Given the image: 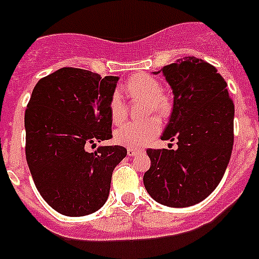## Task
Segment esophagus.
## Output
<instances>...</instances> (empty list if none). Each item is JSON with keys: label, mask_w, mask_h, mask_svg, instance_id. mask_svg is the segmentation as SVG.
<instances>
[{"label": "esophagus", "mask_w": 259, "mask_h": 259, "mask_svg": "<svg viewBox=\"0 0 259 259\" xmlns=\"http://www.w3.org/2000/svg\"><path fill=\"white\" fill-rule=\"evenodd\" d=\"M139 153V150H137V149H135V148H128L127 149V154L130 156H134V155H136V154Z\"/></svg>", "instance_id": "1"}]
</instances>
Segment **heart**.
I'll list each match as a JSON object with an SVG mask.
<instances>
[{"label":"heart","mask_w":259,"mask_h":259,"mask_svg":"<svg viewBox=\"0 0 259 259\" xmlns=\"http://www.w3.org/2000/svg\"><path fill=\"white\" fill-rule=\"evenodd\" d=\"M123 91L134 99H145L146 115L164 118L169 111V101L162 92L160 83L146 73L132 75L123 86ZM109 113L113 123L119 124L127 117L124 101L119 91H114L109 99ZM160 132V122L153 117L144 122H132L122 125L114 132V141L128 148H141L153 141Z\"/></svg>","instance_id":"1"}]
</instances>
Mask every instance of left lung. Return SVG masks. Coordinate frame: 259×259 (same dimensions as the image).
Here are the masks:
<instances>
[{
	"instance_id": "obj_1",
	"label": "left lung",
	"mask_w": 259,
	"mask_h": 259,
	"mask_svg": "<svg viewBox=\"0 0 259 259\" xmlns=\"http://www.w3.org/2000/svg\"><path fill=\"white\" fill-rule=\"evenodd\" d=\"M173 90V110L162 140L177 150L148 149L151 165L144 185L168 207L200 203L218 186L234 145V101L214 66L187 56L162 69ZM159 73V72H156Z\"/></svg>"
}]
</instances>
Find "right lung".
Segmentation results:
<instances>
[{
    "mask_svg": "<svg viewBox=\"0 0 259 259\" xmlns=\"http://www.w3.org/2000/svg\"><path fill=\"white\" fill-rule=\"evenodd\" d=\"M118 77L61 68L35 84L25 109V156L35 187L50 207L70 217L105 204L111 175L127 149L86 148L113 137L109 99Z\"/></svg>",
    "mask_w": 259,
    "mask_h": 259,
    "instance_id": "1",
    "label": "right lung"
}]
</instances>
